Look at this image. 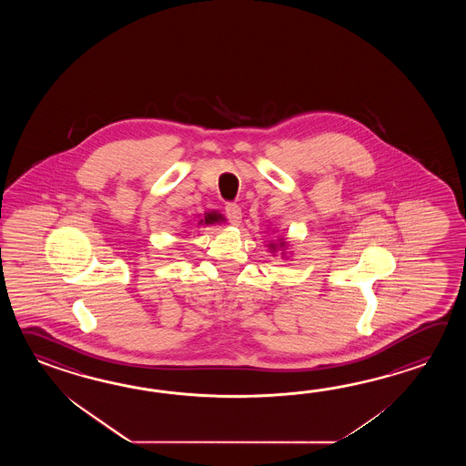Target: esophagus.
<instances>
[{"label":"esophagus","instance_id":"1","mask_svg":"<svg viewBox=\"0 0 466 466\" xmlns=\"http://www.w3.org/2000/svg\"><path fill=\"white\" fill-rule=\"evenodd\" d=\"M225 215L228 218L231 225H239L241 223V208L238 207L237 203H228L225 207Z\"/></svg>","mask_w":466,"mask_h":466}]
</instances>
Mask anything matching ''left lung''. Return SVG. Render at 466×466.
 Here are the masks:
<instances>
[{
  "mask_svg": "<svg viewBox=\"0 0 466 466\" xmlns=\"http://www.w3.org/2000/svg\"><path fill=\"white\" fill-rule=\"evenodd\" d=\"M279 247H285V243H279ZM271 249H277V245H269Z\"/></svg>",
  "mask_w": 466,
  "mask_h": 466,
  "instance_id": "1",
  "label": "left lung"
}]
</instances>
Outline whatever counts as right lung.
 Wrapping results in <instances>:
<instances>
[{
  "instance_id": "right-lung-1",
  "label": "right lung",
  "mask_w": 466,
  "mask_h": 466,
  "mask_svg": "<svg viewBox=\"0 0 466 466\" xmlns=\"http://www.w3.org/2000/svg\"><path fill=\"white\" fill-rule=\"evenodd\" d=\"M218 221H223V217L217 211H211V213H205V218L201 219L198 225H213V223H218Z\"/></svg>"
}]
</instances>
